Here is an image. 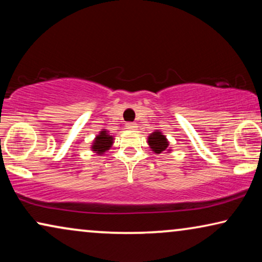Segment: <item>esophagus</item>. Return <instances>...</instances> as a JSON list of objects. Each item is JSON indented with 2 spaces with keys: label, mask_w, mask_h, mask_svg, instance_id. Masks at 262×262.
<instances>
[{
  "label": "esophagus",
  "mask_w": 262,
  "mask_h": 262,
  "mask_svg": "<svg viewBox=\"0 0 262 262\" xmlns=\"http://www.w3.org/2000/svg\"><path fill=\"white\" fill-rule=\"evenodd\" d=\"M125 127H126L127 130H135V128L137 127V125H136L135 123H126V125H125Z\"/></svg>",
  "instance_id": "esophagus-1"
}]
</instances>
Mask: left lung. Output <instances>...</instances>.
<instances>
[{
    "label": "left lung",
    "mask_w": 262,
    "mask_h": 262,
    "mask_svg": "<svg viewBox=\"0 0 262 262\" xmlns=\"http://www.w3.org/2000/svg\"><path fill=\"white\" fill-rule=\"evenodd\" d=\"M148 143H149L150 148L152 149V151L156 154H161V152L166 151V150L168 149V145H169L166 136L161 134L160 131L152 132V134L149 136Z\"/></svg>",
    "instance_id": "1"
}]
</instances>
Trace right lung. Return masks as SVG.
I'll use <instances>...</instances> for the list:
<instances>
[{
	"label": "right lung",
	"mask_w": 262,
	"mask_h": 262,
	"mask_svg": "<svg viewBox=\"0 0 262 262\" xmlns=\"http://www.w3.org/2000/svg\"><path fill=\"white\" fill-rule=\"evenodd\" d=\"M113 144V137L111 135H108V131L103 130L100 131V134L96 136L94 142H93L92 145V150L93 151L100 154H103L107 151L111 146Z\"/></svg>",
	"instance_id": "add662e5"
}]
</instances>
